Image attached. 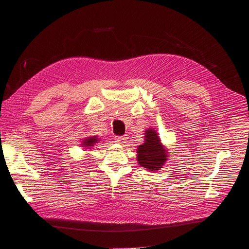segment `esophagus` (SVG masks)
<instances>
[{
  "mask_svg": "<svg viewBox=\"0 0 249 249\" xmlns=\"http://www.w3.org/2000/svg\"><path fill=\"white\" fill-rule=\"evenodd\" d=\"M114 140H115L116 143H118V144H124L126 137L125 136H115Z\"/></svg>",
  "mask_w": 249,
  "mask_h": 249,
  "instance_id": "esophagus-1",
  "label": "esophagus"
}]
</instances>
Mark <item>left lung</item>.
<instances>
[{"label": "left lung", "mask_w": 249, "mask_h": 249, "mask_svg": "<svg viewBox=\"0 0 249 249\" xmlns=\"http://www.w3.org/2000/svg\"><path fill=\"white\" fill-rule=\"evenodd\" d=\"M168 151L162 145L158 132L149 128L145 133V143L137 149V161L140 166L151 172L162 168L168 158Z\"/></svg>", "instance_id": "8db88e82"}]
</instances>
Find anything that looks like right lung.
<instances>
[{
	"label": "right lung",
	"instance_id": "1",
	"mask_svg": "<svg viewBox=\"0 0 249 249\" xmlns=\"http://www.w3.org/2000/svg\"><path fill=\"white\" fill-rule=\"evenodd\" d=\"M99 139L100 138H97L96 136H91V137L85 138V139H83L81 145H82V147H84V150L87 151L89 149H91L93 146H95L100 141Z\"/></svg>",
	"mask_w": 249,
	"mask_h": 249
}]
</instances>
